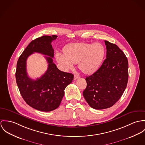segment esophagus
<instances>
[{"instance_id": "1", "label": "esophagus", "mask_w": 145, "mask_h": 145, "mask_svg": "<svg viewBox=\"0 0 145 145\" xmlns=\"http://www.w3.org/2000/svg\"><path fill=\"white\" fill-rule=\"evenodd\" d=\"M80 78V77H79L78 75L75 74V75L74 76V80H76L77 79H78V78Z\"/></svg>"}]
</instances>
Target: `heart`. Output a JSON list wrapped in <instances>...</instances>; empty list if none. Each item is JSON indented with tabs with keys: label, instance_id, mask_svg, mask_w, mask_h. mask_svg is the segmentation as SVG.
I'll list each match as a JSON object with an SVG mask.
<instances>
[{
	"label": "heart",
	"instance_id": "1",
	"mask_svg": "<svg viewBox=\"0 0 145 145\" xmlns=\"http://www.w3.org/2000/svg\"><path fill=\"white\" fill-rule=\"evenodd\" d=\"M64 55L57 53L56 58L65 71L77 64L85 74H92L99 68L105 56V48L99 43H77L70 44L64 49Z\"/></svg>",
	"mask_w": 145,
	"mask_h": 145
}]
</instances>
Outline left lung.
Returning <instances> with one entry per match:
<instances>
[{
	"instance_id": "1",
	"label": "left lung",
	"mask_w": 145,
	"mask_h": 145,
	"mask_svg": "<svg viewBox=\"0 0 145 145\" xmlns=\"http://www.w3.org/2000/svg\"><path fill=\"white\" fill-rule=\"evenodd\" d=\"M106 58L100 68L87 77V87L83 95L88 105L96 110L113 106L121 97L127 84L129 63L119 47L105 40Z\"/></svg>"
}]
</instances>
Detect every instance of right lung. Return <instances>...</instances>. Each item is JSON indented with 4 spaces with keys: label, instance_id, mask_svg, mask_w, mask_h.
Instances as JSON below:
<instances>
[{
    "label": "right lung",
    "instance_id": "right-lung-1",
    "mask_svg": "<svg viewBox=\"0 0 145 145\" xmlns=\"http://www.w3.org/2000/svg\"><path fill=\"white\" fill-rule=\"evenodd\" d=\"M57 35H44L32 40L19 57L16 78L20 93L25 102L33 108L49 112L57 108L64 96L65 87L73 80V74L61 71L53 62L54 49L51 43ZM34 52L47 55L48 69L42 77L34 80L27 76L26 61Z\"/></svg>",
    "mask_w": 145,
    "mask_h": 145
}]
</instances>
